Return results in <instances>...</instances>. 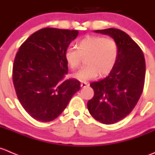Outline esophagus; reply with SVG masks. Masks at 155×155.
<instances>
[{"instance_id": "1", "label": "esophagus", "mask_w": 155, "mask_h": 155, "mask_svg": "<svg viewBox=\"0 0 155 155\" xmlns=\"http://www.w3.org/2000/svg\"><path fill=\"white\" fill-rule=\"evenodd\" d=\"M87 86H89V83H87V82H82L81 84V87H87Z\"/></svg>"}]
</instances>
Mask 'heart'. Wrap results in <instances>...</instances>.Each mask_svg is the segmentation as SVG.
<instances>
[{"mask_svg": "<svg viewBox=\"0 0 155 155\" xmlns=\"http://www.w3.org/2000/svg\"><path fill=\"white\" fill-rule=\"evenodd\" d=\"M65 59L71 69L79 67L85 57V66L74 74L80 81L103 77L114 68L118 58V47L114 39L98 35H90L79 41L75 47H69L65 51Z\"/></svg>", "mask_w": 155, "mask_h": 155, "instance_id": "obj_1", "label": "heart"}]
</instances>
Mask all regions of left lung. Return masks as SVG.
<instances>
[{
    "label": "left lung",
    "instance_id": "obj_1",
    "mask_svg": "<svg viewBox=\"0 0 155 155\" xmlns=\"http://www.w3.org/2000/svg\"><path fill=\"white\" fill-rule=\"evenodd\" d=\"M95 32L114 38L118 47V58L106 78L90 84L94 96L87 102V108L97 121L112 124L133 111L142 95L145 77V57L139 46L123 31L107 28Z\"/></svg>",
    "mask_w": 155,
    "mask_h": 155
}]
</instances>
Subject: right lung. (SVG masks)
Returning <instances> with one entry per match:
<instances>
[{"label": "right lung", "instance_id": "right-lung-1", "mask_svg": "<svg viewBox=\"0 0 155 155\" xmlns=\"http://www.w3.org/2000/svg\"><path fill=\"white\" fill-rule=\"evenodd\" d=\"M78 35V30L44 28L32 34L16 53L13 85L21 105L35 120L56 119L81 89L77 79L65 78V51Z\"/></svg>", "mask_w": 155, "mask_h": 155}]
</instances>
